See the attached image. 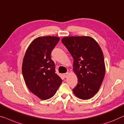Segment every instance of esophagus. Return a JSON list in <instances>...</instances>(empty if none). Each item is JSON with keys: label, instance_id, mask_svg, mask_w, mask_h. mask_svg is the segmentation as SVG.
Masks as SVG:
<instances>
[{"label": "esophagus", "instance_id": "obj_1", "mask_svg": "<svg viewBox=\"0 0 124 124\" xmlns=\"http://www.w3.org/2000/svg\"><path fill=\"white\" fill-rule=\"evenodd\" d=\"M68 74H69V73H64V74H63V75H64V77H65V78H66V77H68Z\"/></svg>", "mask_w": 124, "mask_h": 124}]
</instances>
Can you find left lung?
<instances>
[{"mask_svg":"<svg viewBox=\"0 0 124 124\" xmlns=\"http://www.w3.org/2000/svg\"><path fill=\"white\" fill-rule=\"evenodd\" d=\"M62 42L74 59L73 71L78 77V84L73 92L80 99L92 98L99 90L105 74L101 47L89 36L65 37Z\"/></svg>","mask_w":124,"mask_h":124,"instance_id":"8db88e82","label":"left lung"}]
</instances>
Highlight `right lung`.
Here are the masks:
<instances>
[{"label":"right lung","instance_id":"1","mask_svg":"<svg viewBox=\"0 0 124 124\" xmlns=\"http://www.w3.org/2000/svg\"><path fill=\"white\" fill-rule=\"evenodd\" d=\"M59 37H39L28 46L23 58L22 74L28 88L42 100L51 98L62 83L55 73L54 62L51 53Z\"/></svg>","mask_w":124,"mask_h":124}]
</instances>
